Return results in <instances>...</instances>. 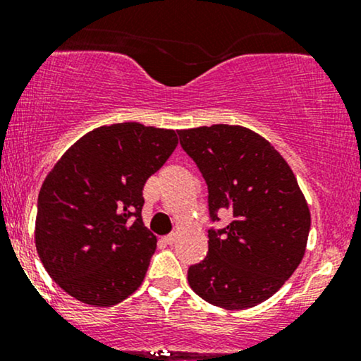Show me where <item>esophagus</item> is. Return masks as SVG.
Wrapping results in <instances>:
<instances>
[{"label":"esophagus","instance_id":"34e87169","mask_svg":"<svg viewBox=\"0 0 361 361\" xmlns=\"http://www.w3.org/2000/svg\"><path fill=\"white\" fill-rule=\"evenodd\" d=\"M164 244H173L176 241V234H169V235H164L163 239H161Z\"/></svg>","mask_w":361,"mask_h":361}]
</instances>
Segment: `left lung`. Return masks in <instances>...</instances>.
Listing matches in <instances>:
<instances>
[{
    "instance_id": "left-lung-1",
    "label": "left lung",
    "mask_w": 361,
    "mask_h": 361,
    "mask_svg": "<svg viewBox=\"0 0 361 361\" xmlns=\"http://www.w3.org/2000/svg\"><path fill=\"white\" fill-rule=\"evenodd\" d=\"M181 147L209 186V255L188 270L197 295L227 310L270 299L305 255L310 210L287 161L267 139L241 126L215 123L178 130Z\"/></svg>"
}]
</instances>
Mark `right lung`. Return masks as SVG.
I'll return each mask as SVG.
<instances>
[{
  "label": "right lung",
  "mask_w": 361,
  "mask_h": 361,
  "mask_svg": "<svg viewBox=\"0 0 361 361\" xmlns=\"http://www.w3.org/2000/svg\"><path fill=\"white\" fill-rule=\"evenodd\" d=\"M178 146L171 128L102 126L45 176L35 247L51 279L93 307L126 300L146 279L156 235L142 222V188Z\"/></svg>",
  "instance_id": "1"
}]
</instances>
